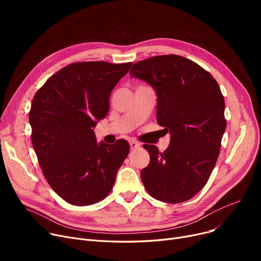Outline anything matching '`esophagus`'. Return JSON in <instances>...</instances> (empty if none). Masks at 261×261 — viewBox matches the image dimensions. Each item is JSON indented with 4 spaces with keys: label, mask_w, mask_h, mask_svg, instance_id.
<instances>
[{
    "label": "esophagus",
    "mask_w": 261,
    "mask_h": 261,
    "mask_svg": "<svg viewBox=\"0 0 261 261\" xmlns=\"http://www.w3.org/2000/svg\"><path fill=\"white\" fill-rule=\"evenodd\" d=\"M139 147H140V144L138 142H135V141H131L130 142V148L131 149H136V148H139Z\"/></svg>",
    "instance_id": "1"
}]
</instances>
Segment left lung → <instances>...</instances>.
<instances>
[{"mask_svg": "<svg viewBox=\"0 0 261 261\" xmlns=\"http://www.w3.org/2000/svg\"><path fill=\"white\" fill-rule=\"evenodd\" d=\"M130 75L147 81L158 95V123L171 134L164 152L144 145L149 165L141 172L148 194L181 203L207 183L226 128L224 98L216 79L179 55H161L134 63Z\"/></svg>", "mask_w": 261, "mask_h": 261, "instance_id": "1", "label": "left lung"}]
</instances>
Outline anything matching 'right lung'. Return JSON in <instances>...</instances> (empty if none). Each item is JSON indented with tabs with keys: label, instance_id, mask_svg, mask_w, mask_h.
Instances as JSON below:
<instances>
[{
	"label": "right lung",
	"instance_id": "add662e5",
	"mask_svg": "<svg viewBox=\"0 0 261 261\" xmlns=\"http://www.w3.org/2000/svg\"><path fill=\"white\" fill-rule=\"evenodd\" d=\"M132 62H73L50 76L34 96L32 143L49 186L63 200L86 206L112 190L129 143L96 142L93 128L109 112V99Z\"/></svg>",
	"mask_w": 261,
	"mask_h": 261
}]
</instances>
